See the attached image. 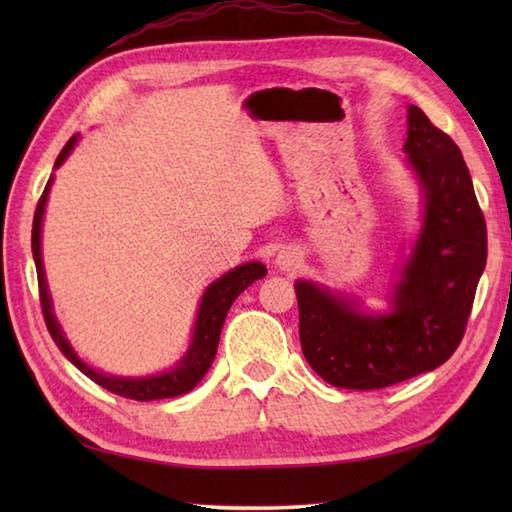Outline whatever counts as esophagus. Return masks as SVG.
Segmentation results:
<instances>
[{"instance_id": "34e87169", "label": "esophagus", "mask_w": 512, "mask_h": 512, "mask_svg": "<svg viewBox=\"0 0 512 512\" xmlns=\"http://www.w3.org/2000/svg\"><path fill=\"white\" fill-rule=\"evenodd\" d=\"M299 262H301V253H299L297 248H292V246L281 248L279 253H277V257H275V266L279 270H284V273H290V270H295L299 266Z\"/></svg>"}]
</instances>
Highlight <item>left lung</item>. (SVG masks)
I'll list each match as a JSON object with an SVG mask.
<instances>
[{
	"label": "left lung",
	"mask_w": 512,
	"mask_h": 512,
	"mask_svg": "<svg viewBox=\"0 0 512 512\" xmlns=\"http://www.w3.org/2000/svg\"><path fill=\"white\" fill-rule=\"evenodd\" d=\"M402 151L420 187L422 226L391 310L369 314L343 292L295 284L303 356L341 389H383L449 361L486 266V222L460 147L409 105Z\"/></svg>",
	"instance_id": "obj_1"
}]
</instances>
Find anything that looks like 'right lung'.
Wrapping results in <instances>:
<instances>
[{
	"label": "right lung",
	"mask_w": 512,
	"mask_h": 512,
	"mask_svg": "<svg viewBox=\"0 0 512 512\" xmlns=\"http://www.w3.org/2000/svg\"><path fill=\"white\" fill-rule=\"evenodd\" d=\"M76 140H79V136H72L68 143H65L57 162H54V169H59L65 162V158L72 154ZM50 187H52V178L48 180L46 189H43V195H41L37 211H35V220H32V257H35V266H37L43 319H46L52 341L57 343L61 354L68 358V361L76 369H79V372L92 378L96 385H101L107 391H112V394L140 400V402L189 394V391L200 383L204 374L209 372V367L213 365L217 343H220L222 325H224L228 310H231V306H233V301L242 295V292L250 284H253L255 279L266 277V266L262 262H248L242 266H235L233 270H228L226 275H222L220 279H215L213 284H209V288L204 290V295L200 299V308H198V317H195L189 350L184 352L180 361L171 369H167V372H160L154 376H138V378L103 374V372H99V369H94L92 365L81 361L79 354H76L74 347L70 345V341L65 339L63 328L59 325L57 317H54V310H52L46 270H43V257H41V224H43V213H46Z\"/></svg>",
	"instance_id": "add662e5"
}]
</instances>
